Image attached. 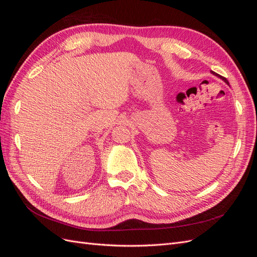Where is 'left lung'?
<instances>
[{
    "mask_svg": "<svg viewBox=\"0 0 257 257\" xmlns=\"http://www.w3.org/2000/svg\"><path fill=\"white\" fill-rule=\"evenodd\" d=\"M211 74H213V75H214V76H216V77H219V78H221V79H222V80H223L225 83H226V84H228V85H229V83H228V81H227V79H226V78H224V77L220 76L219 74H216V73H214V72H212V71H211Z\"/></svg>",
    "mask_w": 257,
    "mask_h": 257,
    "instance_id": "1",
    "label": "left lung"
}]
</instances>
